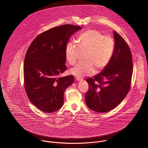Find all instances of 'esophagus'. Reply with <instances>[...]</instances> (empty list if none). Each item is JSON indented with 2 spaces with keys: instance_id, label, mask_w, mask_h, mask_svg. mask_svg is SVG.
<instances>
[{
  "instance_id": "obj_1",
  "label": "esophagus",
  "mask_w": 148,
  "mask_h": 148,
  "mask_svg": "<svg viewBox=\"0 0 148 148\" xmlns=\"http://www.w3.org/2000/svg\"><path fill=\"white\" fill-rule=\"evenodd\" d=\"M75 80H77V81H80V80H82V78H80L76 77V78H75Z\"/></svg>"
}]
</instances>
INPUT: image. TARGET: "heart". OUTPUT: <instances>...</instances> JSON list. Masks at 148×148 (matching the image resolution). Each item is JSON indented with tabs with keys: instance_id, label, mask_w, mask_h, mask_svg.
Instances as JSON below:
<instances>
[{
	"instance_id": "1",
	"label": "heart",
	"mask_w": 148,
	"mask_h": 148,
	"mask_svg": "<svg viewBox=\"0 0 148 148\" xmlns=\"http://www.w3.org/2000/svg\"><path fill=\"white\" fill-rule=\"evenodd\" d=\"M77 43L70 42L66 46L65 57L71 65L76 63L79 50L86 51L84 62L78 63L71 69V74L81 78L94 74L95 69L100 71L105 68L113 57L115 49V41L110 35H103L99 30L89 29L80 34Z\"/></svg>"
}]
</instances>
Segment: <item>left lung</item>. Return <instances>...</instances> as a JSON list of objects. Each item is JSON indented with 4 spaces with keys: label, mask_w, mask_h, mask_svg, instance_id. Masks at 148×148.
<instances>
[{
    "label": "left lung",
    "mask_w": 148,
    "mask_h": 148,
    "mask_svg": "<svg viewBox=\"0 0 148 148\" xmlns=\"http://www.w3.org/2000/svg\"><path fill=\"white\" fill-rule=\"evenodd\" d=\"M113 57L101 73L86 79L89 85L85 102L91 110L105 113L123 101L130 91L133 72L132 53L125 40L114 32Z\"/></svg>",
    "instance_id": "1"
}]
</instances>
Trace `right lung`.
I'll return each instance as SVG.
<instances>
[{"label": "right lung", "instance_id": "right-lung-1", "mask_svg": "<svg viewBox=\"0 0 148 148\" xmlns=\"http://www.w3.org/2000/svg\"><path fill=\"white\" fill-rule=\"evenodd\" d=\"M82 29L66 24L38 35L29 47L23 64L24 87L30 101L39 110L51 113L64 104L65 90L74 76H59L66 70L65 51L71 36Z\"/></svg>", "mask_w": 148, "mask_h": 148}]
</instances>
